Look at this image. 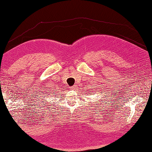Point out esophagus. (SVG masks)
Returning a JSON list of instances; mask_svg holds the SVG:
<instances>
[{"label": "esophagus", "mask_w": 152, "mask_h": 152, "mask_svg": "<svg viewBox=\"0 0 152 152\" xmlns=\"http://www.w3.org/2000/svg\"><path fill=\"white\" fill-rule=\"evenodd\" d=\"M72 89H73V90H75V89H77V88H76V86H73V87H72Z\"/></svg>", "instance_id": "1"}]
</instances>
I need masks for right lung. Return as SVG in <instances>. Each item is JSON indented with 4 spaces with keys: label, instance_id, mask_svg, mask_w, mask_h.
Wrapping results in <instances>:
<instances>
[{
    "label": "right lung",
    "instance_id": "add662e5",
    "mask_svg": "<svg viewBox=\"0 0 152 152\" xmlns=\"http://www.w3.org/2000/svg\"><path fill=\"white\" fill-rule=\"evenodd\" d=\"M53 88H52V89H51L50 91H49V90H48L47 94L48 93H50V94H56L58 93V89L56 88H55L53 89ZM48 91H49V93L48 92Z\"/></svg>",
    "mask_w": 152,
    "mask_h": 152
}]
</instances>
